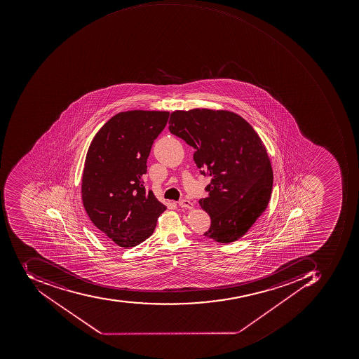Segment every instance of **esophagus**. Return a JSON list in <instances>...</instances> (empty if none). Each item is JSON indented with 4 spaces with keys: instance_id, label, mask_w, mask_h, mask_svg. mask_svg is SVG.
Wrapping results in <instances>:
<instances>
[{
    "instance_id": "esophagus-1",
    "label": "esophagus",
    "mask_w": 359,
    "mask_h": 359,
    "mask_svg": "<svg viewBox=\"0 0 359 359\" xmlns=\"http://www.w3.org/2000/svg\"><path fill=\"white\" fill-rule=\"evenodd\" d=\"M178 205L181 208H188V209H191L194 207L193 203L189 201H186V199H182V201H178Z\"/></svg>"
}]
</instances>
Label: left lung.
<instances>
[{"label":"left lung","instance_id":"8db88e82","mask_svg":"<svg viewBox=\"0 0 359 359\" xmlns=\"http://www.w3.org/2000/svg\"><path fill=\"white\" fill-rule=\"evenodd\" d=\"M171 134L196 150L201 174L211 176L199 201L211 217L205 236L229 244L244 236L270 201L273 173L266 147L252 125L229 111H175Z\"/></svg>","mask_w":359,"mask_h":359}]
</instances>
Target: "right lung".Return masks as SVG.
Instances as JSON below:
<instances>
[{
    "instance_id": "1",
    "label": "right lung",
    "mask_w": 359,
    "mask_h": 359,
    "mask_svg": "<svg viewBox=\"0 0 359 359\" xmlns=\"http://www.w3.org/2000/svg\"><path fill=\"white\" fill-rule=\"evenodd\" d=\"M170 113L127 111L95 134L86 156L81 197L101 237L130 248L144 242L166 209L144 186L147 158Z\"/></svg>"
}]
</instances>
